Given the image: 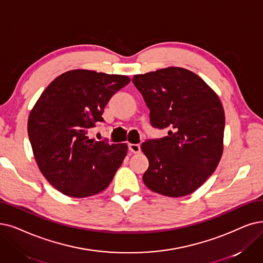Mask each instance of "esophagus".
Returning a JSON list of instances; mask_svg holds the SVG:
<instances>
[{"label": "esophagus", "mask_w": 263, "mask_h": 263, "mask_svg": "<svg viewBox=\"0 0 263 263\" xmlns=\"http://www.w3.org/2000/svg\"><path fill=\"white\" fill-rule=\"evenodd\" d=\"M128 149L130 152L133 153H139L140 152V145L137 144V143H129L128 144Z\"/></svg>", "instance_id": "1"}]
</instances>
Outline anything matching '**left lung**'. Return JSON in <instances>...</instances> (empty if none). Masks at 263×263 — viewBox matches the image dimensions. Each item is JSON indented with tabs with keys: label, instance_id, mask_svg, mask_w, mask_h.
<instances>
[{
	"label": "left lung",
	"instance_id": "1",
	"mask_svg": "<svg viewBox=\"0 0 263 263\" xmlns=\"http://www.w3.org/2000/svg\"><path fill=\"white\" fill-rule=\"evenodd\" d=\"M133 83L150 109L151 125L168 128L165 137L141 144L149 160L144 184L166 196L191 194L221 159L226 124L221 101L201 78L183 68L137 74Z\"/></svg>",
	"mask_w": 263,
	"mask_h": 263
}]
</instances>
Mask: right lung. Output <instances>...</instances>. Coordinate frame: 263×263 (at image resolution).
<instances>
[{
  "mask_svg": "<svg viewBox=\"0 0 263 263\" xmlns=\"http://www.w3.org/2000/svg\"><path fill=\"white\" fill-rule=\"evenodd\" d=\"M129 81L126 76L71 70L42 92L29 115L28 135L41 173L59 192L86 197L111 183L127 144L93 141L87 132L103 122L104 107Z\"/></svg>",
  "mask_w": 263,
  "mask_h": 263,
  "instance_id": "1",
  "label": "right lung"
}]
</instances>
